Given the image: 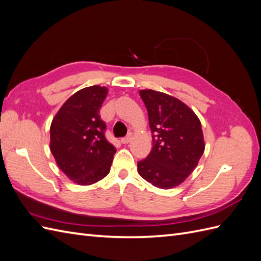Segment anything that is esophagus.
I'll return each mask as SVG.
<instances>
[{"label": "esophagus", "mask_w": 261, "mask_h": 261, "mask_svg": "<svg viewBox=\"0 0 261 261\" xmlns=\"http://www.w3.org/2000/svg\"><path fill=\"white\" fill-rule=\"evenodd\" d=\"M130 140H132V134H128L127 136L121 139V143H122V144H128Z\"/></svg>", "instance_id": "esophagus-1"}]
</instances>
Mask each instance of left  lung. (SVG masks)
I'll return each mask as SVG.
<instances>
[{"mask_svg": "<svg viewBox=\"0 0 261 261\" xmlns=\"http://www.w3.org/2000/svg\"><path fill=\"white\" fill-rule=\"evenodd\" d=\"M152 133V149L137 163L139 175L158 188L178 186L204 151L201 123L193 110L164 92L140 90Z\"/></svg>", "mask_w": 261, "mask_h": 261, "instance_id": "left-lung-1", "label": "left lung"}]
</instances>
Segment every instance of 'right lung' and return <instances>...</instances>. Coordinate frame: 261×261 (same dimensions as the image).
<instances>
[{"mask_svg": "<svg viewBox=\"0 0 261 261\" xmlns=\"http://www.w3.org/2000/svg\"><path fill=\"white\" fill-rule=\"evenodd\" d=\"M108 88L86 87L69 97L53 117L50 149L59 168L74 183L91 185L106 177L116 149L107 140L99 115Z\"/></svg>", "mask_w": 261, "mask_h": 261, "instance_id": "1", "label": "right lung"}]
</instances>
